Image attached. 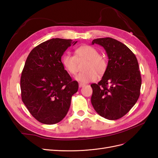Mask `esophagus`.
Returning a JSON list of instances; mask_svg holds the SVG:
<instances>
[{"instance_id":"obj_1","label":"esophagus","mask_w":158,"mask_h":158,"mask_svg":"<svg viewBox=\"0 0 158 158\" xmlns=\"http://www.w3.org/2000/svg\"><path fill=\"white\" fill-rule=\"evenodd\" d=\"M85 84H83V83H79V87H80V88H81V87H84L85 86Z\"/></svg>"}]
</instances>
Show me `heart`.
Wrapping results in <instances>:
<instances>
[{
    "label": "heart",
    "mask_w": 158,
    "mask_h": 158,
    "mask_svg": "<svg viewBox=\"0 0 158 158\" xmlns=\"http://www.w3.org/2000/svg\"><path fill=\"white\" fill-rule=\"evenodd\" d=\"M85 60L83 69L75 77L77 81L87 83L94 81L97 76L104 75L108 68L106 58L99 54L96 48L89 45H83L75 49V56L69 52L65 53L61 57V64L70 75H75L77 71L78 61Z\"/></svg>",
    "instance_id": "obj_1"
}]
</instances>
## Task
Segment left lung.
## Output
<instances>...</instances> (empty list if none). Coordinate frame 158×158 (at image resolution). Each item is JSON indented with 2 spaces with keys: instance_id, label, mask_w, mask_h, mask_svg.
<instances>
[{
  "instance_id": "obj_1",
  "label": "left lung",
  "mask_w": 158,
  "mask_h": 158,
  "mask_svg": "<svg viewBox=\"0 0 158 158\" xmlns=\"http://www.w3.org/2000/svg\"><path fill=\"white\" fill-rule=\"evenodd\" d=\"M109 57L108 68L97 84L93 83L91 103L102 117L117 120L127 114L140 94L142 78L136 57L122 42L111 38H97Z\"/></svg>"
}]
</instances>
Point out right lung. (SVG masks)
I'll return each mask as SVG.
<instances>
[{
    "mask_svg": "<svg viewBox=\"0 0 158 158\" xmlns=\"http://www.w3.org/2000/svg\"><path fill=\"white\" fill-rule=\"evenodd\" d=\"M77 42L53 38L35 47L27 57L20 78L22 100L40 123L54 124L64 119L78 91L77 81L61 64L65 51Z\"/></svg>",
    "mask_w": 158,
    "mask_h": 158,
    "instance_id": "add662e5",
    "label": "right lung"
}]
</instances>
